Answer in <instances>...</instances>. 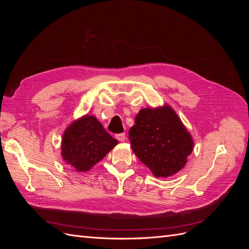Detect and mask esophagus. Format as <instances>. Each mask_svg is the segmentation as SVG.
Instances as JSON below:
<instances>
[{
	"instance_id": "obj_1",
	"label": "esophagus",
	"mask_w": 249,
	"mask_h": 249,
	"mask_svg": "<svg viewBox=\"0 0 249 249\" xmlns=\"http://www.w3.org/2000/svg\"><path fill=\"white\" fill-rule=\"evenodd\" d=\"M115 137L118 141H124L125 140V134L122 133V134H116Z\"/></svg>"
}]
</instances>
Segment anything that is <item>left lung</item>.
Masks as SVG:
<instances>
[{
	"instance_id": "obj_1",
	"label": "left lung",
	"mask_w": 249,
	"mask_h": 249,
	"mask_svg": "<svg viewBox=\"0 0 249 249\" xmlns=\"http://www.w3.org/2000/svg\"><path fill=\"white\" fill-rule=\"evenodd\" d=\"M129 138L135 155L157 178L176 175L193 149L190 133L168 105L141 109Z\"/></svg>"
}]
</instances>
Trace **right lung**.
<instances>
[{
  "label": "right lung",
  "instance_id": "add662e5",
  "mask_svg": "<svg viewBox=\"0 0 249 249\" xmlns=\"http://www.w3.org/2000/svg\"><path fill=\"white\" fill-rule=\"evenodd\" d=\"M118 143L92 115L74 120L65 130L61 156L66 164L79 172L91 169Z\"/></svg>",
  "mask_w": 249,
  "mask_h": 249
}]
</instances>
